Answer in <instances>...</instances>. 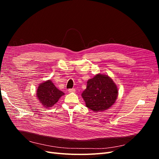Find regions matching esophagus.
<instances>
[{
  "label": "esophagus",
  "mask_w": 159,
  "mask_h": 159,
  "mask_svg": "<svg viewBox=\"0 0 159 159\" xmlns=\"http://www.w3.org/2000/svg\"><path fill=\"white\" fill-rule=\"evenodd\" d=\"M68 91L70 93H74L75 91V89L74 88H72V89H68Z\"/></svg>",
  "instance_id": "esophagus-1"
}]
</instances>
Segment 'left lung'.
<instances>
[{
	"label": "left lung",
	"mask_w": 159,
	"mask_h": 159,
	"mask_svg": "<svg viewBox=\"0 0 159 159\" xmlns=\"http://www.w3.org/2000/svg\"><path fill=\"white\" fill-rule=\"evenodd\" d=\"M81 96L86 107L94 112L102 111L115 103L118 96V89L110 77L98 74L88 81L87 87Z\"/></svg>",
	"instance_id": "left-lung-1"
}]
</instances>
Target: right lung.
Masks as SVG:
<instances>
[{"label": "right lung", "instance_id": "right-lung-1", "mask_svg": "<svg viewBox=\"0 0 159 159\" xmlns=\"http://www.w3.org/2000/svg\"><path fill=\"white\" fill-rule=\"evenodd\" d=\"M64 95V93L57 89L50 80L40 84L36 91V97L39 102L47 108L54 105Z\"/></svg>", "mask_w": 159, "mask_h": 159}]
</instances>
